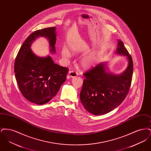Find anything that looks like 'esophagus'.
Instances as JSON below:
<instances>
[{"label":"esophagus","instance_id":"esophagus-1","mask_svg":"<svg viewBox=\"0 0 151 151\" xmlns=\"http://www.w3.org/2000/svg\"><path fill=\"white\" fill-rule=\"evenodd\" d=\"M68 75H69L70 78H73L76 77L78 76V73H77V72H75L73 71H71L68 72Z\"/></svg>","mask_w":151,"mask_h":151}]
</instances>
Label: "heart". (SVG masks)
I'll return each instance as SVG.
<instances>
[{"mask_svg":"<svg viewBox=\"0 0 151 151\" xmlns=\"http://www.w3.org/2000/svg\"><path fill=\"white\" fill-rule=\"evenodd\" d=\"M88 49H89V47L88 46H84L82 50L86 51ZM81 51V50L80 49H72V54L74 55H76L79 54V52H80ZM61 55L62 57L65 58H68L70 57L71 54L69 50L66 47H63L61 51ZM96 60V58L95 56H87L81 59V60H80V65H81V67L84 70L89 69L93 67L95 65Z\"/></svg>","mask_w":151,"mask_h":151,"instance_id":"b5f03b06","label":"heart"}]
</instances>
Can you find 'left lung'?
I'll return each mask as SVG.
<instances>
[{
	"instance_id": "obj_1",
	"label": "left lung",
	"mask_w": 151,
	"mask_h": 151,
	"mask_svg": "<svg viewBox=\"0 0 151 151\" xmlns=\"http://www.w3.org/2000/svg\"><path fill=\"white\" fill-rule=\"evenodd\" d=\"M115 54L126 57L127 67L122 73L110 72L108 62H101L84 73L80 99L86 110L94 115H103L118 106L129 92L133 73L132 58L120 40Z\"/></svg>"
}]
</instances>
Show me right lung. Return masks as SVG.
Segmentation results:
<instances>
[{
  "instance_id": "1",
  "label": "right lung",
  "mask_w": 151,
  "mask_h": 151,
  "mask_svg": "<svg viewBox=\"0 0 151 151\" xmlns=\"http://www.w3.org/2000/svg\"><path fill=\"white\" fill-rule=\"evenodd\" d=\"M46 38L50 51L56 52V28L38 30L30 34L20 49L14 62L15 78L20 91L28 100L37 105L48 102L65 83L68 69L54 63L50 55L41 57L31 49L38 38Z\"/></svg>"
}]
</instances>
